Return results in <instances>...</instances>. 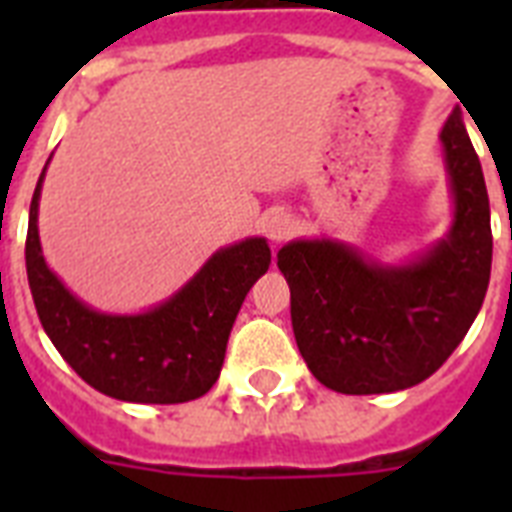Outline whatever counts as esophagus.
<instances>
[{"instance_id":"34e87169","label":"esophagus","mask_w":512,"mask_h":512,"mask_svg":"<svg viewBox=\"0 0 512 512\" xmlns=\"http://www.w3.org/2000/svg\"><path fill=\"white\" fill-rule=\"evenodd\" d=\"M295 231H297V223H295V217L289 215V212H273V215L265 220V233H268V239H271L273 244L287 241Z\"/></svg>"}]
</instances>
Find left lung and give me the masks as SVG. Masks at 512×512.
I'll use <instances>...</instances> for the list:
<instances>
[{
    "label": "left lung",
    "mask_w": 512,
    "mask_h": 512,
    "mask_svg": "<svg viewBox=\"0 0 512 512\" xmlns=\"http://www.w3.org/2000/svg\"><path fill=\"white\" fill-rule=\"evenodd\" d=\"M438 140L452 196L444 239L401 263L329 236L295 239L279 249L297 348L329 390L372 396L428 380L484 305L492 217L460 108L449 114Z\"/></svg>",
    "instance_id": "left-lung-1"
}]
</instances>
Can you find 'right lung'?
<instances>
[{"mask_svg":"<svg viewBox=\"0 0 512 512\" xmlns=\"http://www.w3.org/2000/svg\"><path fill=\"white\" fill-rule=\"evenodd\" d=\"M47 164L28 209L26 273L52 345L87 385L119 401L183 404L204 396L220 377L244 297L271 265L268 241L249 236L220 247L175 295L148 311H98L79 300L42 255L39 199Z\"/></svg>","mask_w":512,"mask_h":512,"instance_id":"1","label":"right lung"}]
</instances>
